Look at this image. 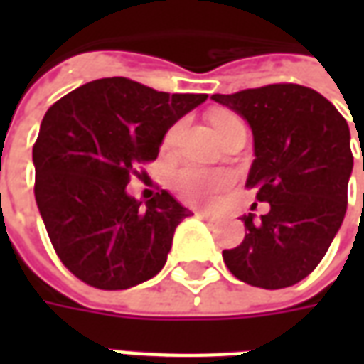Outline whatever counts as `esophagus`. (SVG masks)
<instances>
[{
  "label": "esophagus",
  "instance_id": "obj_1",
  "mask_svg": "<svg viewBox=\"0 0 364 364\" xmlns=\"http://www.w3.org/2000/svg\"><path fill=\"white\" fill-rule=\"evenodd\" d=\"M197 216H198V218H203V220H206V222H218V220H220V218H218L216 214L206 213V210H198Z\"/></svg>",
  "mask_w": 364,
  "mask_h": 364
}]
</instances>
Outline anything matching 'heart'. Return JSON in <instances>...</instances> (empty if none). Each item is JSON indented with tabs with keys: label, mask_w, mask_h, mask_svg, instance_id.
I'll use <instances>...</instances> for the list:
<instances>
[{
	"label": "heart",
	"mask_w": 364,
	"mask_h": 364,
	"mask_svg": "<svg viewBox=\"0 0 364 364\" xmlns=\"http://www.w3.org/2000/svg\"><path fill=\"white\" fill-rule=\"evenodd\" d=\"M240 119H236L234 114L230 112H214L213 114V127L216 128L218 136L224 134V130L234 124ZM177 128H173L169 134H167V142H171L175 138ZM232 183L226 171H218V169H205V167L197 166H187L183 167L181 171H177L173 179V187L177 191V195L195 206H208L213 205L214 200L218 198L222 191L228 187Z\"/></svg>",
	"instance_id": "obj_1"
}]
</instances>
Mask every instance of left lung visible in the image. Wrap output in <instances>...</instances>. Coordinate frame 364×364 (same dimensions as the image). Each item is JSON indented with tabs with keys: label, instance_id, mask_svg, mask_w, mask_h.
Segmentation results:
<instances>
[{
	"label": "left lung",
	"instance_id": "left-lung-1",
	"mask_svg": "<svg viewBox=\"0 0 364 364\" xmlns=\"http://www.w3.org/2000/svg\"><path fill=\"white\" fill-rule=\"evenodd\" d=\"M210 99L252 128L255 159L245 185L271 206L261 220L242 216L247 234L222 252L224 263L252 287H292L318 267L345 218L353 171L347 120L326 97L296 83Z\"/></svg>",
	"mask_w": 364,
	"mask_h": 364
}]
</instances>
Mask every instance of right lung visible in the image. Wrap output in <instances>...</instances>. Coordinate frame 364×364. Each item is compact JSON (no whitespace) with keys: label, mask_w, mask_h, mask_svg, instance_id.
I'll use <instances>...</instances> for the list:
<instances>
[{"label":"right lung","mask_w":364,"mask_h":364,"mask_svg":"<svg viewBox=\"0 0 364 364\" xmlns=\"http://www.w3.org/2000/svg\"><path fill=\"white\" fill-rule=\"evenodd\" d=\"M103 77L52 105L33 148L35 198L62 263L95 289L122 290L164 269L191 216L167 191L136 200L130 175L158 158L167 130L206 101Z\"/></svg>","instance_id":"1"}]
</instances>
